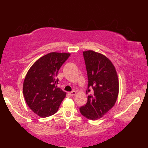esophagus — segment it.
<instances>
[{
  "instance_id": "34e87169",
  "label": "esophagus",
  "mask_w": 148,
  "mask_h": 148,
  "mask_svg": "<svg viewBox=\"0 0 148 148\" xmlns=\"http://www.w3.org/2000/svg\"><path fill=\"white\" fill-rule=\"evenodd\" d=\"M69 94H70V96H75V95L76 94V92H75V91H72V92H69Z\"/></svg>"
}]
</instances>
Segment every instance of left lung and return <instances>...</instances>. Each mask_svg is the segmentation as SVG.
Masks as SVG:
<instances>
[{
  "label": "left lung",
  "instance_id": "obj_1",
  "mask_svg": "<svg viewBox=\"0 0 148 148\" xmlns=\"http://www.w3.org/2000/svg\"><path fill=\"white\" fill-rule=\"evenodd\" d=\"M83 54L88 78L86 94L89 95L88 102L79 110L87 119L97 120L114 106L119 95V78L114 64L104 54L90 50Z\"/></svg>",
  "mask_w": 148,
  "mask_h": 148
}]
</instances>
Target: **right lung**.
<instances>
[{
    "instance_id": "add662e5",
    "label": "right lung",
    "mask_w": 148,
    "mask_h": 148,
    "mask_svg": "<svg viewBox=\"0 0 148 148\" xmlns=\"http://www.w3.org/2000/svg\"><path fill=\"white\" fill-rule=\"evenodd\" d=\"M71 55L65 52H50L38 59L28 71L23 82V93L29 108L40 117L57 112L66 96L58 88L57 74Z\"/></svg>"
}]
</instances>
